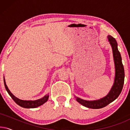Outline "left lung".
I'll return each mask as SVG.
<instances>
[{
  "label": "left lung",
  "instance_id": "8db88e82",
  "mask_svg": "<svg viewBox=\"0 0 130 130\" xmlns=\"http://www.w3.org/2000/svg\"><path fill=\"white\" fill-rule=\"evenodd\" d=\"M108 41L112 50L113 61L115 64V76L112 86L107 95L102 98L93 101H87L79 97L74 96L79 104L85 107L91 109H100L104 108L115 101L120 95L123 88L124 82V69L122 63V58L118 49V44L114 38L111 35L108 36Z\"/></svg>",
  "mask_w": 130,
  "mask_h": 130
}]
</instances>
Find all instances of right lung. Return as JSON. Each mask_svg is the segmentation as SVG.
<instances>
[{
  "label": "right lung",
  "mask_w": 130,
  "mask_h": 130,
  "mask_svg": "<svg viewBox=\"0 0 130 130\" xmlns=\"http://www.w3.org/2000/svg\"><path fill=\"white\" fill-rule=\"evenodd\" d=\"M4 84H5V87L6 88V90L8 92L9 95L10 96V97L12 98V99L15 101V102L17 103V104L19 105L21 107H23L24 108H37L38 106H40L42 105H43L44 103H45L48 101L49 98V94L48 93L47 95H45L43 98H42L37 99V100L34 101H26V100H22V99H20L14 96L13 94L11 93V92L10 91L9 88L7 86L6 84V82H5V79L4 77Z\"/></svg>",
  "instance_id": "add662e5"
}]
</instances>
